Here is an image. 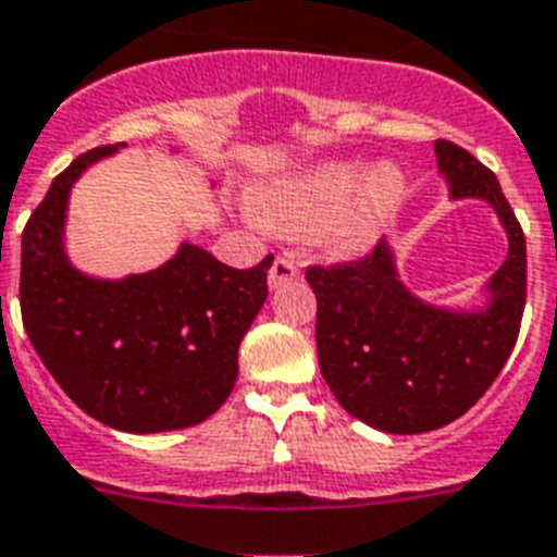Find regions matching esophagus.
Masks as SVG:
<instances>
[{"mask_svg": "<svg viewBox=\"0 0 557 557\" xmlns=\"http://www.w3.org/2000/svg\"><path fill=\"white\" fill-rule=\"evenodd\" d=\"M292 280H300V265L294 263L292 255H280L274 263H271L269 271V286L271 288H280L292 283Z\"/></svg>", "mask_w": 557, "mask_h": 557, "instance_id": "1", "label": "esophagus"}]
</instances>
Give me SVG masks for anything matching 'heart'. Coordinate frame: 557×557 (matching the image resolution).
<instances>
[{
  "mask_svg": "<svg viewBox=\"0 0 557 557\" xmlns=\"http://www.w3.org/2000/svg\"><path fill=\"white\" fill-rule=\"evenodd\" d=\"M408 181L394 163L329 161L255 186L251 218L269 232L320 235L325 249L357 255L371 246L387 218L401 207Z\"/></svg>",
  "mask_w": 557,
  "mask_h": 557,
  "instance_id": "b5f03b06",
  "label": "heart"
}]
</instances>
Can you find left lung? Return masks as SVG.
Returning <instances> with one entry per match:
<instances>
[{"label": "left lung", "mask_w": 557, "mask_h": 557, "mask_svg": "<svg viewBox=\"0 0 557 557\" xmlns=\"http://www.w3.org/2000/svg\"><path fill=\"white\" fill-rule=\"evenodd\" d=\"M453 200H484L507 232V260L481 308L424 302L399 280L387 240L357 263L306 271L317 294V354L336 401L382 433H428L487 394L518 339L527 302V243L498 177L453 141H436Z\"/></svg>", "instance_id": "obj_1"}]
</instances>
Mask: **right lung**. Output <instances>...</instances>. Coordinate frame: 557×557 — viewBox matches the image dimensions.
<instances>
[{"label":"right lung","instance_id":"1","mask_svg":"<svg viewBox=\"0 0 557 557\" xmlns=\"http://www.w3.org/2000/svg\"><path fill=\"white\" fill-rule=\"evenodd\" d=\"M119 147L55 175L22 232V322L64 394L107 428L163 433L200 424L228 399L237 348L269 297L265 274L232 269L195 243L144 274H84L64 249L70 189Z\"/></svg>","mask_w":557,"mask_h":557}]
</instances>
